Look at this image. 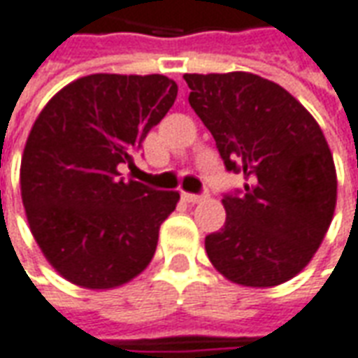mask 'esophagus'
Wrapping results in <instances>:
<instances>
[{
  "label": "esophagus",
  "mask_w": 358,
  "mask_h": 358,
  "mask_svg": "<svg viewBox=\"0 0 358 358\" xmlns=\"http://www.w3.org/2000/svg\"><path fill=\"white\" fill-rule=\"evenodd\" d=\"M183 201H187V203H191V204H196V203H201V201H204V194L183 193Z\"/></svg>",
  "instance_id": "obj_1"
}]
</instances>
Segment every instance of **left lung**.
Listing matches in <instances>:
<instances>
[{
  "mask_svg": "<svg viewBox=\"0 0 358 358\" xmlns=\"http://www.w3.org/2000/svg\"><path fill=\"white\" fill-rule=\"evenodd\" d=\"M189 103L243 189L224 193L226 222L204 248L243 287H277L314 257L337 199L334 155L287 90L248 71L185 73Z\"/></svg>",
  "mask_w": 358,
  "mask_h": 358,
  "instance_id": "8db88e82",
  "label": "left lung"
}]
</instances>
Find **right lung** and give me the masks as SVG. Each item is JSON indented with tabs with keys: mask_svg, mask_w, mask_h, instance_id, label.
I'll return each mask as SVG.
<instances>
[{
	"mask_svg": "<svg viewBox=\"0 0 358 358\" xmlns=\"http://www.w3.org/2000/svg\"><path fill=\"white\" fill-rule=\"evenodd\" d=\"M177 83L165 76L93 73L56 93L34 120L21 159V196L34 240L62 277L115 288L152 261L177 191L120 177Z\"/></svg>",
	"mask_w": 358,
	"mask_h": 358,
	"instance_id": "1",
	"label": "right lung"
}]
</instances>
